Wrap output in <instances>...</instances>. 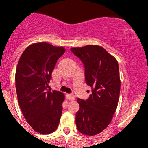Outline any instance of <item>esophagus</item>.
<instances>
[{
  "mask_svg": "<svg viewBox=\"0 0 148 148\" xmlns=\"http://www.w3.org/2000/svg\"><path fill=\"white\" fill-rule=\"evenodd\" d=\"M66 99H68V100L73 101V100H74V97L72 96V95H66Z\"/></svg>",
  "mask_w": 148,
  "mask_h": 148,
  "instance_id": "34e87169",
  "label": "esophagus"
}]
</instances>
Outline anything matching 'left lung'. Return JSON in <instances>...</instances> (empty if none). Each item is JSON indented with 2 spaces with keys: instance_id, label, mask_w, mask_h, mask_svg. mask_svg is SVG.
<instances>
[{
  "instance_id": "left-lung-1",
  "label": "left lung",
  "mask_w": 148,
  "mask_h": 148,
  "mask_svg": "<svg viewBox=\"0 0 148 148\" xmlns=\"http://www.w3.org/2000/svg\"><path fill=\"white\" fill-rule=\"evenodd\" d=\"M71 51L82 62L85 81L92 88L89 99H77V130L84 135H97L110 125L117 110L121 85L118 62L100 46L86 45Z\"/></svg>"
}]
</instances>
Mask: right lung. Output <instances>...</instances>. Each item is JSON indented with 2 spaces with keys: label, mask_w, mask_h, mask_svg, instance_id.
I'll list each match as a JSON object with an SVG mask.
<instances>
[{
  "label": "right lung",
  "mask_w": 148,
  "mask_h": 148,
  "mask_svg": "<svg viewBox=\"0 0 148 148\" xmlns=\"http://www.w3.org/2000/svg\"><path fill=\"white\" fill-rule=\"evenodd\" d=\"M62 46L46 42L31 44L16 67V89L23 117L34 131L50 134L56 130L62 113L64 95L47 90L57 60L64 53Z\"/></svg>",
  "instance_id": "1"
}]
</instances>
